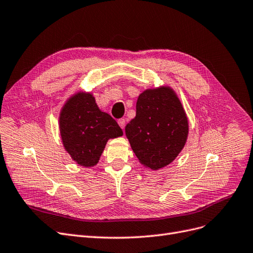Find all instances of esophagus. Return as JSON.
<instances>
[{"label":"esophagus","instance_id":"obj_1","mask_svg":"<svg viewBox=\"0 0 253 253\" xmlns=\"http://www.w3.org/2000/svg\"><path fill=\"white\" fill-rule=\"evenodd\" d=\"M118 124L120 125V127H121L122 129H124V128H125V124H126L125 119H120V120L118 121Z\"/></svg>","mask_w":253,"mask_h":253}]
</instances>
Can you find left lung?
<instances>
[{"label":"left lung","instance_id":"left-lung-1","mask_svg":"<svg viewBox=\"0 0 253 253\" xmlns=\"http://www.w3.org/2000/svg\"><path fill=\"white\" fill-rule=\"evenodd\" d=\"M125 133L138 162L160 170L178 156L188 141L189 120L180 99L169 85L147 88L136 101V115Z\"/></svg>","mask_w":253,"mask_h":253}]
</instances>
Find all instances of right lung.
Here are the masks:
<instances>
[{"mask_svg": "<svg viewBox=\"0 0 253 253\" xmlns=\"http://www.w3.org/2000/svg\"><path fill=\"white\" fill-rule=\"evenodd\" d=\"M59 131L64 150L84 168L99 163L108 139L123 135L117 122L98 107L92 92L84 90L65 101L59 112Z\"/></svg>", "mask_w": 253, "mask_h": 253, "instance_id": "obj_1", "label": "right lung"}]
</instances>
